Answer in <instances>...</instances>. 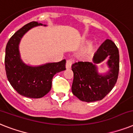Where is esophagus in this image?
Wrapping results in <instances>:
<instances>
[{"instance_id":"esophagus-1","label":"esophagus","mask_w":133,"mask_h":133,"mask_svg":"<svg viewBox=\"0 0 133 133\" xmlns=\"http://www.w3.org/2000/svg\"><path fill=\"white\" fill-rule=\"evenodd\" d=\"M72 60H68L66 61V64H65V68L67 69L71 68V66H72Z\"/></svg>"}]
</instances>
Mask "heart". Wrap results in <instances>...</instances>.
<instances>
[{"instance_id":"b5f03b06","label":"heart","mask_w":133,"mask_h":133,"mask_svg":"<svg viewBox=\"0 0 133 133\" xmlns=\"http://www.w3.org/2000/svg\"><path fill=\"white\" fill-rule=\"evenodd\" d=\"M96 50V46L92 43H89L87 45L84 50V55L86 57H90L95 53Z\"/></svg>"}]
</instances>
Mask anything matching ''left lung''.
I'll return each mask as SVG.
<instances>
[{"mask_svg":"<svg viewBox=\"0 0 133 133\" xmlns=\"http://www.w3.org/2000/svg\"><path fill=\"white\" fill-rule=\"evenodd\" d=\"M107 58L109 71L105 74H100L96 64ZM93 62L78 61L72 65L74 73L72 93L84 102L101 100L115 86L119 74V55L114 42L107 39L96 52Z\"/></svg>","mask_w":133,"mask_h":133,"instance_id":"left-lung-1","label":"left lung"}]
</instances>
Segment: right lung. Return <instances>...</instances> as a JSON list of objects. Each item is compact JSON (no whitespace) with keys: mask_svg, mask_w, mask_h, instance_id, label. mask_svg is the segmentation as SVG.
I'll use <instances>...</instances> for the list:
<instances>
[{"mask_svg":"<svg viewBox=\"0 0 133 133\" xmlns=\"http://www.w3.org/2000/svg\"><path fill=\"white\" fill-rule=\"evenodd\" d=\"M46 26L31 22L16 31L7 42L5 64L7 79L19 94L31 98H40L50 91L55 74L65 70V60L57 63L32 66L21 59L19 44L22 37L32 28Z\"/></svg>","mask_w":133,"mask_h":133,"instance_id":"add662e5","label":"right lung"}]
</instances>
